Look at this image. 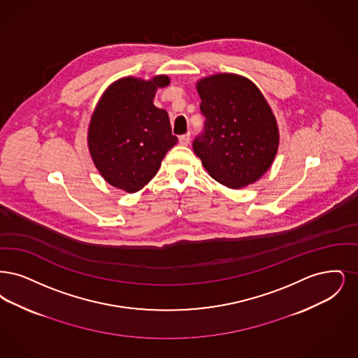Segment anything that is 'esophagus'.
Returning a JSON list of instances; mask_svg holds the SVG:
<instances>
[{"label":"esophagus","instance_id":"obj_1","mask_svg":"<svg viewBox=\"0 0 358 358\" xmlns=\"http://www.w3.org/2000/svg\"><path fill=\"white\" fill-rule=\"evenodd\" d=\"M189 140H191V135L189 134H185V135H180L179 136V143L182 145H188L189 144Z\"/></svg>","mask_w":358,"mask_h":358}]
</instances>
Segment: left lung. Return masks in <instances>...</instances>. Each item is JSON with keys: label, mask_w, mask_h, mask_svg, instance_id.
I'll return each instance as SVG.
<instances>
[{"label": "left lung", "mask_w": 358, "mask_h": 358, "mask_svg": "<svg viewBox=\"0 0 358 358\" xmlns=\"http://www.w3.org/2000/svg\"><path fill=\"white\" fill-rule=\"evenodd\" d=\"M204 129L192 148L217 182L241 188L257 182L277 155L280 134L264 94L249 78L218 73L198 81Z\"/></svg>", "instance_id": "left-lung-1"}]
</instances>
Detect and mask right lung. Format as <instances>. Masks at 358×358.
I'll return each instance as SVG.
<instances>
[{"instance_id": "add662e5", "label": "right lung", "mask_w": 358, "mask_h": 358, "mask_svg": "<svg viewBox=\"0 0 358 358\" xmlns=\"http://www.w3.org/2000/svg\"><path fill=\"white\" fill-rule=\"evenodd\" d=\"M166 75L152 80L124 78L110 84L94 109L88 147L94 166L110 186L136 192L145 186L163 157L178 143L169 113L154 106Z\"/></svg>"}]
</instances>
